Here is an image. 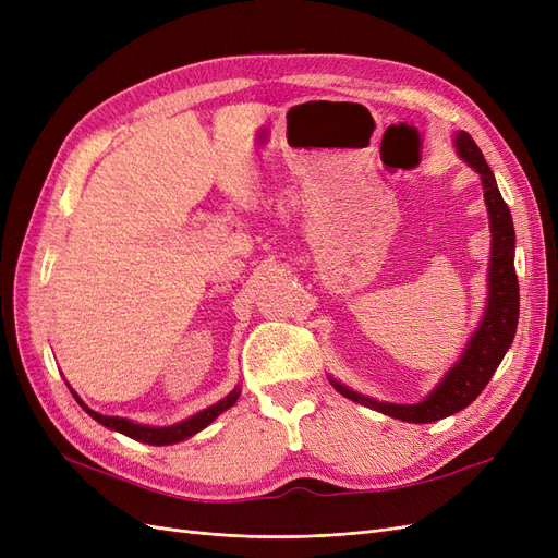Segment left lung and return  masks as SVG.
<instances>
[{
	"instance_id": "8db88e82",
	"label": "left lung",
	"mask_w": 558,
	"mask_h": 558,
	"mask_svg": "<svg viewBox=\"0 0 558 558\" xmlns=\"http://www.w3.org/2000/svg\"><path fill=\"white\" fill-rule=\"evenodd\" d=\"M453 146L459 158L468 162L482 179L488 230H492V258H488L486 275L488 293L475 332L470 335L459 361L447 369L445 377L437 381V386L424 400L414 404L367 398L344 386L342 381H337L335 377H328L335 391H340L344 398L365 404V408L377 410L386 416L410 421V424H430V421H440L465 410L484 391L488 379L494 377L505 353L512 347L519 324V281L514 272V223L510 207L505 205L492 167L486 165L480 146L472 142L470 134L463 130L456 132Z\"/></svg>"
}]
</instances>
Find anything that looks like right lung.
Instances as JSON below:
<instances>
[{
    "mask_svg": "<svg viewBox=\"0 0 558 558\" xmlns=\"http://www.w3.org/2000/svg\"><path fill=\"white\" fill-rule=\"evenodd\" d=\"M66 386H70V384H66ZM70 391L74 393V398L78 400L81 408L86 410V414L93 416V418L97 421V424H102V426L109 428V430L123 433V435L132 437V440H137V442L162 447V445L183 442V440H189V437H193L195 433L205 430L216 416H221L226 410L232 408L234 402H238V398H240V393H242V386H234L232 391H230L223 400H218V402L209 404L207 410H202V412H197V414H193V416H189V418H183V421H179V424H172V426H146V424H137V421L125 418V416H105V414H99V412L90 410L88 404L76 396V391H74L72 386H70Z\"/></svg>",
    "mask_w": 558,
    "mask_h": 558,
    "instance_id": "obj_1",
    "label": "right lung"
}]
</instances>
